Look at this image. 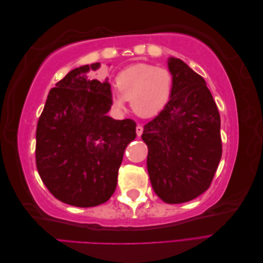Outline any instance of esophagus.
I'll return each mask as SVG.
<instances>
[{
  "mask_svg": "<svg viewBox=\"0 0 263 263\" xmlns=\"http://www.w3.org/2000/svg\"><path fill=\"white\" fill-rule=\"evenodd\" d=\"M142 132H144V128H142V126L138 125V126L136 127V133H137V136H138V137H140V136H141V135H142Z\"/></svg>",
  "mask_w": 263,
  "mask_h": 263,
  "instance_id": "obj_1",
  "label": "esophagus"
}]
</instances>
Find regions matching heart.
<instances>
[{"label":"heart","mask_w":263,"mask_h":263,"mask_svg":"<svg viewBox=\"0 0 263 263\" xmlns=\"http://www.w3.org/2000/svg\"><path fill=\"white\" fill-rule=\"evenodd\" d=\"M117 93L112 104L117 110L130 101L133 112L141 118H153L169 104L173 93V76L169 69L150 63H135L126 67L115 79Z\"/></svg>","instance_id":"obj_1"}]
</instances>
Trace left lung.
Returning a JSON list of instances; mask_svg holds the SVG:
<instances>
[{"label": "left lung", "mask_w": 263, "mask_h": 263, "mask_svg": "<svg viewBox=\"0 0 263 263\" xmlns=\"http://www.w3.org/2000/svg\"><path fill=\"white\" fill-rule=\"evenodd\" d=\"M173 93L169 104L144 127L147 168L156 194L168 204L185 203L211 185L221 158L220 116L204 79L169 58Z\"/></svg>", "instance_id": "left-lung-1"}]
</instances>
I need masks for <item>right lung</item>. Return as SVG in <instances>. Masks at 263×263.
<instances>
[{
    "mask_svg": "<svg viewBox=\"0 0 263 263\" xmlns=\"http://www.w3.org/2000/svg\"><path fill=\"white\" fill-rule=\"evenodd\" d=\"M100 63L76 68L49 91L36 129V166L57 200L78 208L105 203L117 184L124 151L136 138L133 119L116 121L107 79L85 76Z\"/></svg>",
    "mask_w": 263,
    "mask_h": 263,
    "instance_id": "add662e5",
    "label": "right lung"
}]
</instances>
